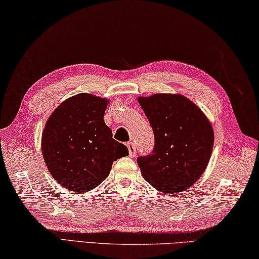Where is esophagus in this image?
Returning a JSON list of instances; mask_svg holds the SVG:
<instances>
[{"label": "esophagus", "instance_id": "1", "mask_svg": "<svg viewBox=\"0 0 259 259\" xmlns=\"http://www.w3.org/2000/svg\"><path fill=\"white\" fill-rule=\"evenodd\" d=\"M126 146H127L128 149V153H130V156H135L136 154V147H135V144L133 143V142H128L127 144H126Z\"/></svg>", "mask_w": 259, "mask_h": 259}]
</instances>
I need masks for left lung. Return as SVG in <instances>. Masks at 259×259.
<instances>
[{
    "label": "left lung",
    "instance_id": "1",
    "mask_svg": "<svg viewBox=\"0 0 259 259\" xmlns=\"http://www.w3.org/2000/svg\"><path fill=\"white\" fill-rule=\"evenodd\" d=\"M154 134L149 155L137 157L142 176L156 190L182 192L202 176L213 147L208 118L182 95L155 94L140 97Z\"/></svg>",
    "mask_w": 259,
    "mask_h": 259
}]
</instances>
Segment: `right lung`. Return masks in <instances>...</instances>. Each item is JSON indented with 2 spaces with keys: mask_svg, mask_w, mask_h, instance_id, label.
<instances>
[{
  "mask_svg": "<svg viewBox=\"0 0 259 259\" xmlns=\"http://www.w3.org/2000/svg\"><path fill=\"white\" fill-rule=\"evenodd\" d=\"M107 99L78 94L57 107L42 133V154L55 180L70 191L99 186L113 162L128 155L104 122Z\"/></svg>",
  "mask_w": 259,
  "mask_h": 259,
  "instance_id": "right-lung-1",
  "label": "right lung"
}]
</instances>
